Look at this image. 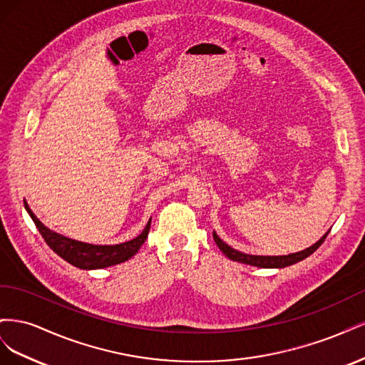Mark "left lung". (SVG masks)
I'll return each mask as SVG.
<instances>
[{
    "instance_id": "left-lung-1",
    "label": "left lung",
    "mask_w": 365,
    "mask_h": 365,
    "mask_svg": "<svg viewBox=\"0 0 365 365\" xmlns=\"http://www.w3.org/2000/svg\"><path fill=\"white\" fill-rule=\"evenodd\" d=\"M327 235H329V231L312 247H309L300 252L288 254V256H251V254L240 252L237 250H233L231 247H228L224 240L219 239V236L216 233H213V239L216 242V245L219 247V250L222 251L225 256L231 260L252 264V267H259V268H284V267H289V264H294V263L311 256V254L315 252L319 248V245H322L326 240Z\"/></svg>"
}]
</instances>
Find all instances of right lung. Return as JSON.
Here are the masks:
<instances>
[{
	"label": "right lung",
	"mask_w": 365,
	"mask_h": 365,
	"mask_svg": "<svg viewBox=\"0 0 365 365\" xmlns=\"http://www.w3.org/2000/svg\"><path fill=\"white\" fill-rule=\"evenodd\" d=\"M24 205L30 217L33 219V222H35L36 228L39 230L41 236L47 242V245L56 252L59 257H62L63 260L71 263L73 267L81 268V269H101L106 267H113V264H118L121 262H126L128 259L134 256V254H137L140 247L145 244L150 230V219H149V222L146 228L143 230V233L135 239L125 242V244H118V245L83 244V242L63 237L58 233H54V231L48 230L35 215H33L27 202H24Z\"/></svg>",
	"instance_id": "1"
}]
</instances>
